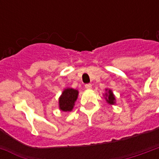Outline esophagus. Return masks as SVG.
Listing matches in <instances>:
<instances>
[{
	"instance_id": "obj_1",
	"label": "esophagus",
	"mask_w": 159,
	"mask_h": 159,
	"mask_svg": "<svg viewBox=\"0 0 159 159\" xmlns=\"http://www.w3.org/2000/svg\"><path fill=\"white\" fill-rule=\"evenodd\" d=\"M85 87H86V89L87 90H91L92 89V84H86V86H85Z\"/></svg>"
}]
</instances>
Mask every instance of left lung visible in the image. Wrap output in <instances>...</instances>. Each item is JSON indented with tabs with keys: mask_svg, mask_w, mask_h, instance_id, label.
<instances>
[{
	"mask_svg": "<svg viewBox=\"0 0 159 159\" xmlns=\"http://www.w3.org/2000/svg\"><path fill=\"white\" fill-rule=\"evenodd\" d=\"M106 92L104 94V97L105 99H106V102H107L109 105H111V106L116 104V97H115V95H114L112 90L106 88Z\"/></svg>",
	"mask_w": 159,
	"mask_h": 159,
	"instance_id": "obj_1",
	"label": "left lung"
}]
</instances>
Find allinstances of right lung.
Wrapping results in <instances>:
<instances>
[{
    "label": "right lung",
    "mask_w": 159,
    "mask_h": 159,
    "mask_svg": "<svg viewBox=\"0 0 159 159\" xmlns=\"http://www.w3.org/2000/svg\"><path fill=\"white\" fill-rule=\"evenodd\" d=\"M78 90L67 87L62 91V94L58 98L59 110L64 112L72 111L75 106V102L78 97Z\"/></svg>",
    "instance_id": "right-lung-1"
}]
</instances>
